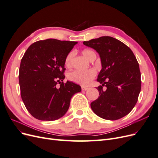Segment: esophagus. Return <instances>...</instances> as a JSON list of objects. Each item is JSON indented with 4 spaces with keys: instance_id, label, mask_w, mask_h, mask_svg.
<instances>
[{
    "instance_id": "obj_1",
    "label": "esophagus",
    "mask_w": 158,
    "mask_h": 158,
    "mask_svg": "<svg viewBox=\"0 0 158 158\" xmlns=\"http://www.w3.org/2000/svg\"><path fill=\"white\" fill-rule=\"evenodd\" d=\"M88 88H87V87H85V86H82V91H85V90H87Z\"/></svg>"
}]
</instances>
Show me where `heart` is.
Instances as JSON below:
<instances>
[{"mask_svg":"<svg viewBox=\"0 0 158 158\" xmlns=\"http://www.w3.org/2000/svg\"><path fill=\"white\" fill-rule=\"evenodd\" d=\"M83 55L88 60H90L94 58H96L95 52L91 49H84L82 51ZM74 56V52H70L66 55L64 60V64L66 67H70L72 63V59ZM96 76V71L94 69H89L85 71L74 70L69 74L68 78L72 82L82 85H88L90 83Z\"/></svg>","mask_w":158,"mask_h":158,"instance_id":"heart-1","label":"heart"}]
</instances>
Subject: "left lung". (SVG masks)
Returning a JSON list of instances; mask_svg holds the SVG:
<instances>
[{"mask_svg": "<svg viewBox=\"0 0 158 158\" xmlns=\"http://www.w3.org/2000/svg\"><path fill=\"white\" fill-rule=\"evenodd\" d=\"M83 44L98 52L102 66L97 79L102 84L96 88L99 95L91 103V108L107 120L126 116L135 106L141 89L136 56L128 46L112 37H100Z\"/></svg>", "mask_w": 158, "mask_h": 158, "instance_id": "obj_1", "label": "left lung"}]
</instances>
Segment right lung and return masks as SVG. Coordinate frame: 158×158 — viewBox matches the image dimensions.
<instances>
[{
  "label": "right lung",
  "instance_id": "1",
  "mask_svg": "<svg viewBox=\"0 0 158 158\" xmlns=\"http://www.w3.org/2000/svg\"><path fill=\"white\" fill-rule=\"evenodd\" d=\"M76 44L41 40L31 44L23 55L19 70L21 97L28 112L38 120L51 121L64 116L72 97L81 92L79 85L63 82L65 58Z\"/></svg>",
  "mask_w": 158,
  "mask_h": 158
}]
</instances>
